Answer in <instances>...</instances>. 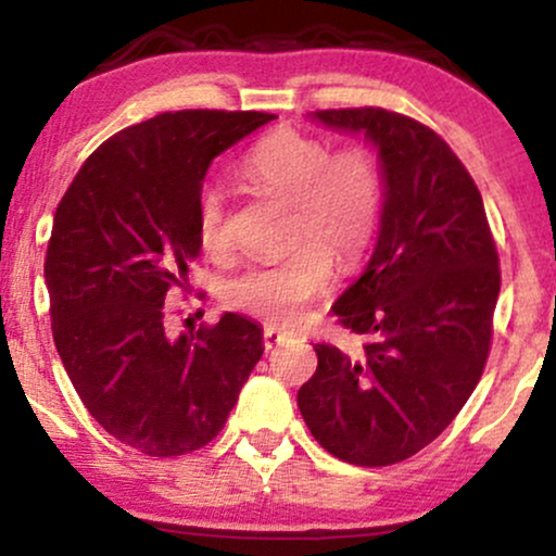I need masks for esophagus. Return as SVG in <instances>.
Returning a JSON list of instances; mask_svg holds the SVG:
<instances>
[{
	"instance_id": "34e87169",
	"label": "esophagus",
	"mask_w": 556,
	"mask_h": 556,
	"mask_svg": "<svg viewBox=\"0 0 556 556\" xmlns=\"http://www.w3.org/2000/svg\"><path fill=\"white\" fill-rule=\"evenodd\" d=\"M282 342H285L282 331L274 329V327H266V329H264V344H266V350L277 348V344H282Z\"/></svg>"
}]
</instances>
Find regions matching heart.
Segmentation results:
<instances>
[{
  "mask_svg": "<svg viewBox=\"0 0 556 556\" xmlns=\"http://www.w3.org/2000/svg\"><path fill=\"white\" fill-rule=\"evenodd\" d=\"M248 182L292 206V256L240 269L225 287L232 308L269 324H298L331 287L334 264H350L371 242L381 216V175L366 149L331 151L295 130L274 132L240 162ZM198 235L212 256L229 248L227 195L206 182L198 193Z\"/></svg>",
  "mask_w": 556,
  "mask_h": 556,
  "instance_id": "b5f03b06",
  "label": "heart"
}]
</instances>
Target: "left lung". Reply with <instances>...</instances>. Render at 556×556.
I'll return each instance as SVG.
<instances>
[{
	"label": "left lung",
	"mask_w": 556,
	"mask_h": 556,
	"mask_svg": "<svg viewBox=\"0 0 556 556\" xmlns=\"http://www.w3.org/2000/svg\"><path fill=\"white\" fill-rule=\"evenodd\" d=\"M363 136L381 172L379 232L366 269L331 305L363 353L314 344L298 407L324 450L381 468L431 444L486 366L500 258L473 177L437 132L387 110L311 112Z\"/></svg>",
	"instance_id": "8db88e82"
}]
</instances>
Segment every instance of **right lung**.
<instances>
[{
  "instance_id": "1",
  "label": "right lung",
  "mask_w": 556,
  "mask_h": 556,
  "mask_svg": "<svg viewBox=\"0 0 556 556\" xmlns=\"http://www.w3.org/2000/svg\"><path fill=\"white\" fill-rule=\"evenodd\" d=\"M264 112H164L125 127L83 164L54 214L43 261L56 353L101 429L151 457L201 450L225 429L264 355V329L227 314L164 331V298L201 253L198 193Z\"/></svg>"
}]
</instances>
